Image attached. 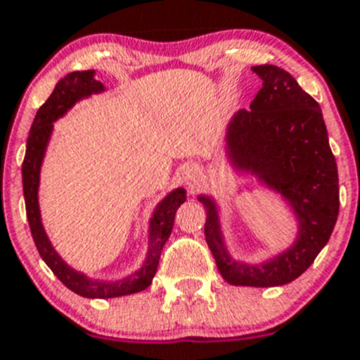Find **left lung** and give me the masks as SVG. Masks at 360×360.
<instances>
[{
	"label": "left lung",
	"instance_id": "8db88e82",
	"mask_svg": "<svg viewBox=\"0 0 360 360\" xmlns=\"http://www.w3.org/2000/svg\"><path fill=\"white\" fill-rule=\"evenodd\" d=\"M251 70L262 79V89L251 110L230 120L226 155L237 170L250 172L288 202L299 223L297 237L264 264L233 260L214 198L198 195V200L207 212L205 240L223 280L237 287H280L301 276L329 240L340 212V181L319 103L280 66Z\"/></svg>",
	"mask_w": 360,
	"mask_h": 360
}]
</instances>
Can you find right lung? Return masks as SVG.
<instances>
[{"label": "right lung", "mask_w": 360, "mask_h": 360, "mask_svg": "<svg viewBox=\"0 0 360 360\" xmlns=\"http://www.w3.org/2000/svg\"><path fill=\"white\" fill-rule=\"evenodd\" d=\"M103 89H105L103 84L95 79V70L72 72L66 77H63L56 84L54 91L49 96L47 102L38 109L37 116H34V121L30 130V137H27L26 156H24L22 162V190L24 200H26V214L38 253H40L41 260L51 267L52 273L58 276V280L66 288L87 299L121 297V295L137 294V292L148 288L151 285L153 278H155L156 269H158L160 255H162L163 246H165L167 239H169L170 232H172L177 207L186 200V191L183 188H176L156 205L151 221H149V248L144 264H142L139 271H135L130 276L123 278V280H91L86 274L70 267L56 253L47 233H45L44 225H41L40 205H38L40 169L49 139H51L52 128H54L52 123L61 116H65L79 100L96 95V93H102Z\"/></svg>", "instance_id": "obj_1"}]
</instances>
